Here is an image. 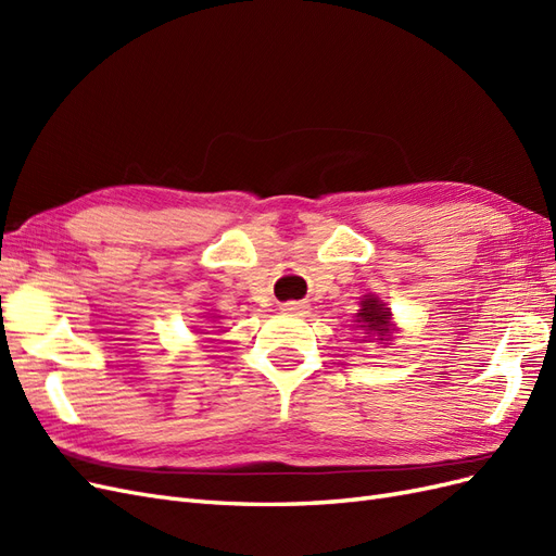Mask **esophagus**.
Here are the masks:
<instances>
[{
	"label": "esophagus",
	"instance_id": "1",
	"mask_svg": "<svg viewBox=\"0 0 556 556\" xmlns=\"http://www.w3.org/2000/svg\"><path fill=\"white\" fill-rule=\"evenodd\" d=\"M306 304L304 301H288V304H282V313L288 315H304L306 313Z\"/></svg>",
	"mask_w": 556,
	"mask_h": 556
}]
</instances>
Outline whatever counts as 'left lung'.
Returning <instances> with one entry per match:
<instances>
[{"label":"left lung","mask_w":556,"mask_h":556,"mask_svg":"<svg viewBox=\"0 0 556 556\" xmlns=\"http://www.w3.org/2000/svg\"><path fill=\"white\" fill-rule=\"evenodd\" d=\"M359 333H364V339L368 341H378L387 343L394 336V325H392V311L387 308V304L376 296V294H366L359 304V313L355 315Z\"/></svg>","instance_id":"left-lung-1"}]
</instances>
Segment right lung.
Returning a JSON list of instances; mask_svg holds the SVG:
<instances>
[{
  "label": "right lung",
  "instance_id": "obj_1",
  "mask_svg": "<svg viewBox=\"0 0 556 556\" xmlns=\"http://www.w3.org/2000/svg\"><path fill=\"white\" fill-rule=\"evenodd\" d=\"M211 317H213V319H215V315H211ZM217 317H220V315H217Z\"/></svg>",
  "mask_w": 556,
  "mask_h": 556
}]
</instances>
